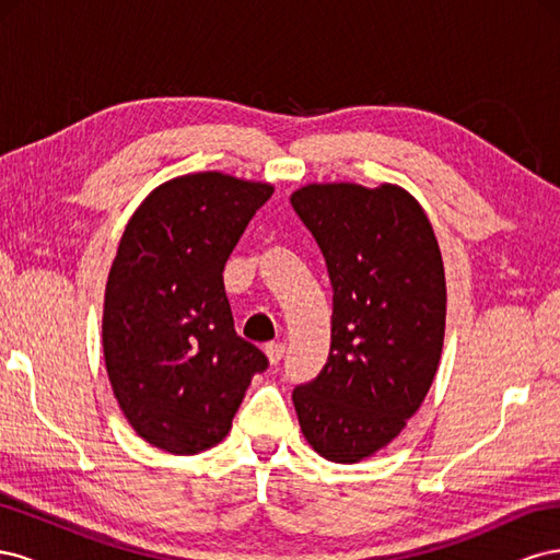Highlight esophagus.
Instances as JSON below:
<instances>
[{"mask_svg": "<svg viewBox=\"0 0 560 560\" xmlns=\"http://www.w3.org/2000/svg\"><path fill=\"white\" fill-rule=\"evenodd\" d=\"M266 358L270 364H278L284 358V343H266Z\"/></svg>", "mask_w": 560, "mask_h": 560, "instance_id": "esophagus-1", "label": "esophagus"}]
</instances>
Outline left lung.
<instances>
[{
    "label": "left lung",
    "instance_id": "left-lung-1",
    "mask_svg": "<svg viewBox=\"0 0 560 560\" xmlns=\"http://www.w3.org/2000/svg\"><path fill=\"white\" fill-rule=\"evenodd\" d=\"M290 200L334 290L329 360L294 389V409L315 453L360 463L399 436L430 393L446 331L442 252L425 210L397 184H306Z\"/></svg>",
    "mask_w": 560,
    "mask_h": 560
}]
</instances>
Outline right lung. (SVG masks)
Listing matches in <instances>:
<instances>
[{"label": "right lung", "mask_w": 560, "mask_h": 560, "mask_svg": "<svg viewBox=\"0 0 560 560\" xmlns=\"http://www.w3.org/2000/svg\"><path fill=\"white\" fill-rule=\"evenodd\" d=\"M273 184L191 173L135 210L107 278L103 350L130 428L173 455L217 446L266 354L233 329L224 266Z\"/></svg>", "instance_id": "obj_1"}]
</instances>
